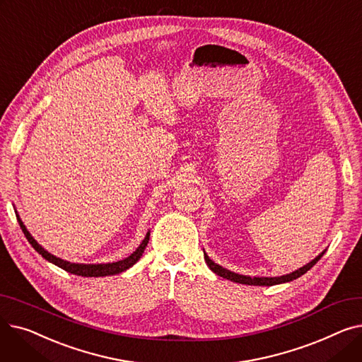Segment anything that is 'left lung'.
I'll list each match as a JSON object with an SVG mask.
<instances>
[{"instance_id":"8db88e82","label":"left lung","mask_w":362,"mask_h":362,"mask_svg":"<svg viewBox=\"0 0 362 362\" xmlns=\"http://www.w3.org/2000/svg\"><path fill=\"white\" fill-rule=\"evenodd\" d=\"M325 255V252H321L317 258H314L311 262H308L307 265H303V267H300L299 270L291 273V274H286V276H280V277H250V276H242V274H236L233 272H229L223 269L221 265L216 264L214 261H211L210 258H208V255L204 252V258H205V262L208 267H210L216 274H218L220 277H224L227 280H232V281H236V283H242V284H251V286H273V284H280V283H286V281H292L298 277H300L302 274H305L310 269H313L314 265L317 264V261Z\"/></svg>"}]
</instances>
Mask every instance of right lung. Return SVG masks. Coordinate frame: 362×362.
Listing matches in <instances>:
<instances>
[{"label":"right lung","mask_w":362,"mask_h":362,"mask_svg":"<svg viewBox=\"0 0 362 362\" xmlns=\"http://www.w3.org/2000/svg\"><path fill=\"white\" fill-rule=\"evenodd\" d=\"M17 220H18V224H21V227H22V230H23L26 239L29 240V243L33 246L37 254H41L47 261L55 264L57 267H60V269H63V270H66L71 274L82 276V277H103V276H112V274H119L122 272H126L142 257V254L146 248V245H148V240H149V233H146L145 239L138 246L136 251L130 254L127 258H124L122 261H117V262H110V264H74V262L64 261L62 258H57V257L51 255L48 251H45L42 246L30 236V233L26 230L25 224L22 223L21 218H18V216H17Z\"/></svg>","instance_id":"obj_1"}]
</instances>
